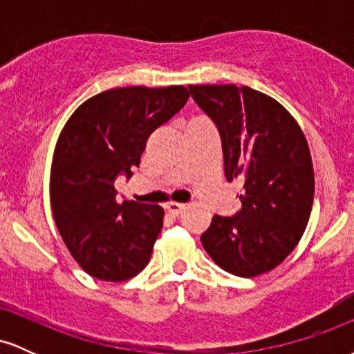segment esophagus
Listing matches in <instances>:
<instances>
[{"label":"esophagus","mask_w":354,"mask_h":354,"mask_svg":"<svg viewBox=\"0 0 354 354\" xmlns=\"http://www.w3.org/2000/svg\"><path fill=\"white\" fill-rule=\"evenodd\" d=\"M186 209V205H181V203H168L166 205V211H168L169 214H173V216H180V214L183 213V211Z\"/></svg>","instance_id":"esophagus-1"}]
</instances>
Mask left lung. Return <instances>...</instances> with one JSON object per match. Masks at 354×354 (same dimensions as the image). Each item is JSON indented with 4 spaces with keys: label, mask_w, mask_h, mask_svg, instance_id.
I'll list each match as a JSON object with an SVG mask.
<instances>
[{
    "label": "left lung",
    "mask_w": 354,
    "mask_h": 354,
    "mask_svg": "<svg viewBox=\"0 0 354 354\" xmlns=\"http://www.w3.org/2000/svg\"><path fill=\"white\" fill-rule=\"evenodd\" d=\"M189 93L218 126L226 180L243 183L241 209L214 214L203 248L231 274L268 273L295 250L310 219L315 173L306 138L265 93L236 84H189Z\"/></svg>",
    "instance_id": "1"
}]
</instances>
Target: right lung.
Here are the masks:
<instances>
[{"label":"right lung","mask_w":354,"mask_h":354,"mask_svg":"<svg viewBox=\"0 0 354 354\" xmlns=\"http://www.w3.org/2000/svg\"><path fill=\"white\" fill-rule=\"evenodd\" d=\"M189 98L185 86H128L84 101L53 154V218L75 261L93 278L120 283L145 270L163 226L160 205L116 203L115 180L131 178L148 138Z\"/></svg>","instance_id":"obj_1"}]
</instances>
